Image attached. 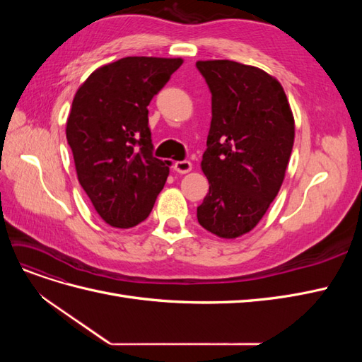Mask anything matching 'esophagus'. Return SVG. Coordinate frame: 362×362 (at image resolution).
Instances as JSON below:
<instances>
[{"mask_svg":"<svg viewBox=\"0 0 362 362\" xmlns=\"http://www.w3.org/2000/svg\"><path fill=\"white\" fill-rule=\"evenodd\" d=\"M173 170L178 173H187L192 170V163L189 160H182V161H177L173 164Z\"/></svg>","mask_w":362,"mask_h":362,"instance_id":"34e87169","label":"esophagus"}]
</instances>
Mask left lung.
<instances>
[{"mask_svg": "<svg viewBox=\"0 0 362 362\" xmlns=\"http://www.w3.org/2000/svg\"><path fill=\"white\" fill-rule=\"evenodd\" d=\"M211 92L202 156L210 190L198 222L222 238L254 229L276 198L291 156L294 119L286 92L267 72L233 60L198 62Z\"/></svg>", "mask_w": 362, "mask_h": 362, "instance_id": "1", "label": "left lung"}]
</instances>
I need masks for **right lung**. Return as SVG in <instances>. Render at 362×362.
<instances>
[{"label":"right lung","instance_id":"right-lung-1","mask_svg":"<svg viewBox=\"0 0 362 362\" xmlns=\"http://www.w3.org/2000/svg\"><path fill=\"white\" fill-rule=\"evenodd\" d=\"M181 64L125 57L96 69L75 93L66 139L81 187L108 225L144 222L168 180L170 163L152 154L148 105Z\"/></svg>","mask_w":362,"mask_h":362}]
</instances>
